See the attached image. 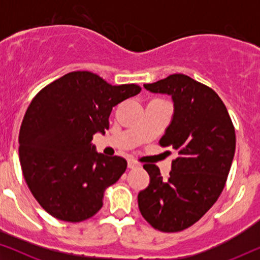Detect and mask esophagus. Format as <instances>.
<instances>
[{
    "label": "esophagus",
    "instance_id": "obj_1",
    "mask_svg": "<svg viewBox=\"0 0 260 260\" xmlns=\"http://www.w3.org/2000/svg\"><path fill=\"white\" fill-rule=\"evenodd\" d=\"M127 167H129L130 169H136V168H140L141 165L138 162L133 161V159H129V161H127Z\"/></svg>",
    "mask_w": 260,
    "mask_h": 260
}]
</instances>
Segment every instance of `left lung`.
<instances>
[{
    "mask_svg": "<svg viewBox=\"0 0 260 260\" xmlns=\"http://www.w3.org/2000/svg\"><path fill=\"white\" fill-rule=\"evenodd\" d=\"M143 86L172 97L174 113L159 144L175 149L179 156L168 179L157 166H143L150 183L138 193V207L154 229L179 232L199 221L221 194L236 151V133L219 95L190 77L170 74Z\"/></svg>",
    "mask_w": 260,
    "mask_h": 260,
    "instance_id": "8db88e82",
    "label": "left lung"
}]
</instances>
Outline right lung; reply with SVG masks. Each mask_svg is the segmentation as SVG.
<instances>
[{"label":"right lung","instance_id":"add662e5","mask_svg":"<svg viewBox=\"0 0 260 260\" xmlns=\"http://www.w3.org/2000/svg\"><path fill=\"white\" fill-rule=\"evenodd\" d=\"M141 92L135 84L112 86L88 71L67 73L35 95L21 124L20 163L42 208L69 222L84 221L103 206L105 188L127 163L92 144L104 135L113 106Z\"/></svg>","mask_w":260,"mask_h":260}]
</instances>
